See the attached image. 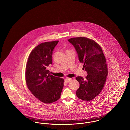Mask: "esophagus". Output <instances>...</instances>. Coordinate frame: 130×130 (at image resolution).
Returning a JSON list of instances; mask_svg holds the SVG:
<instances>
[{
	"mask_svg": "<svg viewBox=\"0 0 130 130\" xmlns=\"http://www.w3.org/2000/svg\"><path fill=\"white\" fill-rule=\"evenodd\" d=\"M72 79L71 78H66L65 79V81L66 82V83H68L69 82H70V80H71Z\"/></svg>",
	"mask_w": 130,
	"mask_h": 130,
	"instance_id": "1",
	"label": "esophagus"
}]
</instances>
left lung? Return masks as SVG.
Listing matches in <instances>:
<instances>
[{"label":"left lung","mask_w":130,"mask_h":130,"mask_svg":"<svg viewBox=\"0 0 130 130\" xmlns=\"http://www.w3.org/2000/svg\"><path fill=\"white\" fill-rule=\"evenodd\" d=\"M68 41L74 46L88 74L85 79L76 77L80 84L76 95L82 100H91L99 94L105 84L108 73L105 56L99 45L91 39L74 37Z\"/></svg>","instance_id":"left-lung-1"}]
</instances>
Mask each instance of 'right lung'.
<instances>
[{
    "instance_id": "obj_1",
    "label": "right lung",
    "mask_w": 130,
    "mask_h": 130,
    "mask_svg": "<svg viewBox=\"0 0 130 130\" xmlns=\"http://www.w3.org/2000/svg\"><path fill=\"white\" fill-rule=\"evenodd\" d=\"M58 41L41 43L33 50L26 67L25 78L28 89L41 102L51 103L59 99L64 79L50 74L52 53Z\"/></svg>"
}]
</instances>
